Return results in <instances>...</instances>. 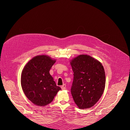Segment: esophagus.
<instances>
[{
	"mask_svg": "<svg viewBox=\"0 0 130 130\" xmlns=\"http://www.w3.org/2000/svg\"><path fill=\"white\" fill-rule=\"evenodd\" d=\"M66 84H63L62 86H61V89H62V90H65V89H66Z\"/></svg>",
	"mask_w": 130,
	"mask_h": 130,
	"instance_id": "obj_1",
	"label": "esophagus"
}]
</instances>
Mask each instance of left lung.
Instances as JSON below:
<instances>
[{
    "instance_id": "8db88e82",
    "label": "left lung",
    "mask_w": 130,
    "mask_h": 130,
    "mask_svg": "<svg viewBox=\"0 0 130 130\" xmlns=\"http://www.w3.org/2000/svg\"><path fill=\"white\" fill-rule=\"evenodd\" d=\"M71 64L74 72L71 93L80 109L93 107L104 93L105 72L102 64L91 56L81 55L73 58Z\"/></svg>"
}]
</instances>
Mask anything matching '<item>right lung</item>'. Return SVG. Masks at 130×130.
Here are the masks:
<instances>
[{
	"instance_id": "obj_1",
	"label": "right lung",
	"mask_w": 130,
	"mask_h": 130,
	"mask_svg": "<svg viewBox=\"0 0 130 130\" xmlns=\"http://www.w3.org/2000/svg\"><path fill=\"white\" fill-rule=\"evenodd\" d=\"M56 61L48 56H36L22 70V89L26 96L36 105L41 107L49 104L61 90L49 73Z\"/></svg>"
}]
</instances>
